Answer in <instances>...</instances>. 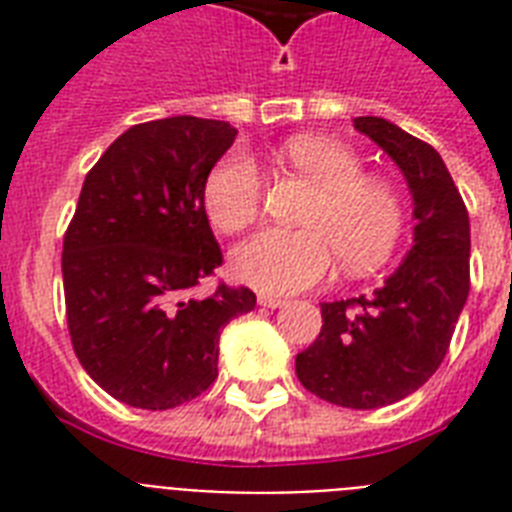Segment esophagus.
I'll return each instance as SVG.
<instances>
[{
    "label": "esophagus",
    "mask_w": 512,
    "mask_h": 512,
    "mask_svg": "<svg viewBox=\"0 0 512 512\" xmlns=\"http://www.w3.org/2000/svg\"><path fill=\"white\" fill-rule=\"evenodd\" d=\"M257 303L263 305V308H271V311H276V308H284V305H287V300H284V297H276V295H257Z\"/></svg>",
    "instance_id": "esophagus-1"
}]
</instances>
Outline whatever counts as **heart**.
<instances>
[{"mask_svg": "<svg viewBox=\"0 0 512 512\" xmlns=\"http://www.w3.org/2000/svg\"><path fill=\"white\" fill-rule=\"evenodd\" d=\"M284 162L305 175L319 196L305 209V228H265L241 241L231 255L233 276L268 295H289L327 279L335 255L345 271L380 265L404 231V204L390 185L364 177L350 148L297 135L281 148ZM201 201L217 231L247 228L263 204V177L244 151H228L204 177Z\"/></svg>", "mask_w": 512, "mask_h": 512, "instance_id": "1", "label": "heart"}]
</instances>
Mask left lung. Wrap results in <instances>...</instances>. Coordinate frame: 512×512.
<instances>
[{"label":"left lung","instance_id":"obj_1","mask_svg":"<svg viewBox=\"0 0 512 512\" xmlns=\"http://www.w3.org/2000/svg\"><path fill=\"white\" fill-rule=\"evenodd\" d=\"M396 162L412 193V247L372 295L321 303V335L297 353L313 396L380 409L425 385L452 342L470 292V220L444 159L380 116L353 119Z\"/></svg>","mask_w":512,"mask_h":512}]
</instances>
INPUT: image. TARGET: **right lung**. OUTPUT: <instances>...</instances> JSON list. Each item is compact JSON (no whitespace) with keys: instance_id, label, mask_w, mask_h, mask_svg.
Wrapping results in <instances>:
<instances>
[{"instance_id":"1","label":"right lung","mask_w":512,"mask_h":512,"mask_svg":"<svg viewBox=\"0 0 512 512\" xmlns=\"http://www.w3.org/2000/svg\"><path fill=\"white\" fill-rule=\"evenodd\" d=\"M236 127L170 116L135 124L87 172L63 239L66 319L84 372L122 404L162 412L217 377L220 332L255 292L193 287L223 263L201 188Z\"/></svg>"}]
</instances>
